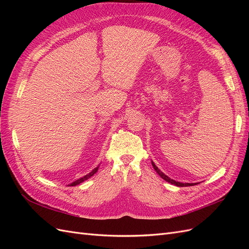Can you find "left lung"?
Listing matches in <instances>:
<instances>
[{"label": "left lung", "mask_w": 249, "mask_h": 249, "mask_svg": "<svg viewBox=\"0 0 249 249\" xmlns=\"http://www.w3.org/2000/svg\"><path fill=\"white\" fill-rule=\"evenodd\" d=\"M152 165H153L154 169L157 171L158 175H159L164 180H166V182H168V183H170V184H172V185H176V186H178V187H187V186H194V185L197 184V183H180V182H177V180L170 178L169 177H167L166 175H165V173H163L159 168H158V167L156 166V164H155L153 161H152Z\"/></svg>", "instance_id": "obj_1"}]
</instances>
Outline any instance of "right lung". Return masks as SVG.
I'll list each match as a JSON object with an SVG mask.
<instances>
[{
    "mask_svg": "<svg viewBox=\"0 0 249 249\" xmlns=\"http://www.w3.org/2000/svg\"><path fill=\"white\" fill-rule=\"evenodd\" d=\"M99 167H100V165L97 167H95L93 170H91L90 171L88 175H86V176H84L83 178H79V179H76L74 180V182H72V183H71L69 186H77V185H79V184H81V183H83L84 182V180H86V179H88L89 178H91L94 173H96L97 172V170H99Z\"/></svg>",
    "mask_w": 249,
    "mask_h": 249,
    "instance_id": "add662e5",
    "label": "right lung"
}]
</instances>
